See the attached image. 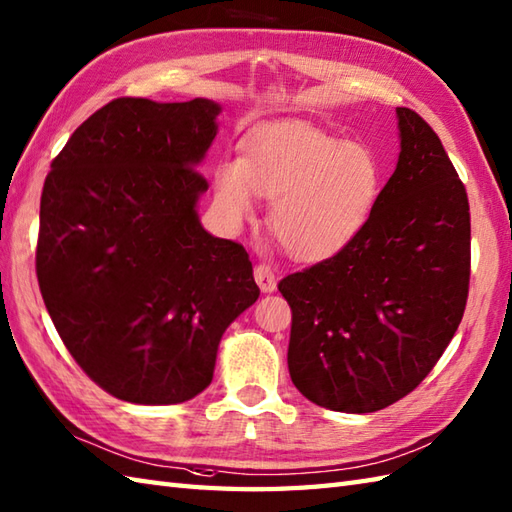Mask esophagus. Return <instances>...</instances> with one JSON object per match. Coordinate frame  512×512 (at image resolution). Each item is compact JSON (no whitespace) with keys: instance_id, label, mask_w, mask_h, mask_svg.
I'll use <instances>...</instances> for the list:
<instances>
[{"instance_id":"esophagus-1","label":"esophagus","mask_w":512,"mask_h":512,"mask_svg":"<svg viewBox=\"0 0 512 512\" xmlns=\"http://www.w3.org/2000/svg\"><path fill=\"white\" fill-rule=\"evenodd\" d=\"M255 281L259 285V290L264 294H270L277 290V279H275V272H272L268 266H255Z\"/></svg>"}]
</instances>
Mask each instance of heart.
I'll list each match as a JSON object with an SVG mask.
<instances>
[{
  "mask_svg": "<svg viewBox=\"0 0 512 512\" xmlns=\"http://www.w3.org/2000/svg\"><path fill=\"white\" fill-rule=\"evenodd\" d=\"M375 154L301 120L259 126L242 161L216 170V200L233 227L251 220L257 196L272 200L270 229L294 259L323 261L362 233L382 194Z\"/></svg>",
  "mask_w": 512,
  "mask_h": 512,
  "instance_id": "1",
  "label": "heart"
}]
</instances>
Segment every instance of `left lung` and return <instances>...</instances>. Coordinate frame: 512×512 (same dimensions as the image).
Segmentation results:
<instances>
[{
    "label": "left lung",
    "instance_id": "8db88e82",
    "mask_svg": "<svg viewBox=\"0 0 512 512\" xmlns=\"http://www.w3.org/2000/svg\"><path fill=\"white\" fill-rule=\"evenodd\" d=\"M399 159L362 233L281 279L292 307L288 368L327 410L377 412L432 371L465 314V185L423 117L397 109Z\"/></svg>",
    "mask_w": 512,
    "mask_h": 512
}]
</instances>
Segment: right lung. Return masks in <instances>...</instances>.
<instances>
[{"instance_id": "obj_1", "label": "right lung", "mask_w": 512, "mask_h": 512, "mask_svg": "<svg viewBox=\"0 0 512 512\" xmlns=\"http://www.w3.org/2000/svg\"><path fill=\"white\" fill-rule=\"evenodd\" d=\"M222 106L117 98L76 128L41 194L39 288L95 384L141 406L194 399L259 296L244 246L200 224Z\"/></svg>"}]
</instances>
